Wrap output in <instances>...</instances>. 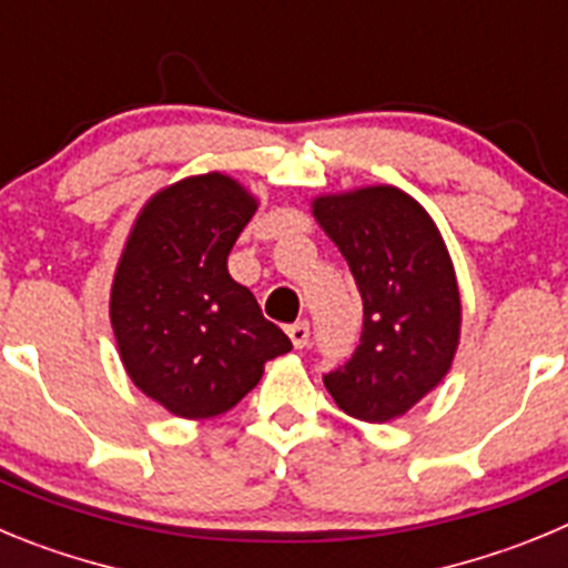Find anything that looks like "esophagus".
Returning a JSON list of instances; mask_svg holds the SVG:
<instances>
[{
  "mask_svg": "<svg viewBox=\"0 0 568 568\" xmlns=\"http://www.w3.org/2000/svg\"><path fill=\"white\" fill-rule=\"evenodd\" d=\"M287 335H290V341H293L295 349H304L310 341V324L307 321H298V324L287 327Z\"/></svg>",
  "mask_w": 568,
  "mask_h": 568,
  "instance_id": "esophagus-1",
  "label": "esophagus"
}]
</instances>
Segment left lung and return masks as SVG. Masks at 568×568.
I'll return each mask as SVG.
<instances>
[{
    "mask_svg": "<svg viewBox=\"0 0 568 568\" xmlns=\"http://www.w3.org/2000/svg\"><path fill=\"white\" fill-rule=\"evenodd\" d=\"M313 215L364 301L358 349L324 386L353 418H400L446 378L460 344V290L444 235L393 184L315 195Z\"/></svg>",
    "mask_w": 568,
    "mask_h": 568,
    "instance_id": "left-lung-1",
    "label": "left lung"
}]
</instances>
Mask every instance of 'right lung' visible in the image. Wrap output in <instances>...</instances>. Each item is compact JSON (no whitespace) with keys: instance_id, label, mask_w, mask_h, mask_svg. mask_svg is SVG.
I'll return each mask as SVG.
<instances>
[{"instance_id":"right-lung-1","label":"right lung","mask_w":568,"mask_h":568,"mask_svg":"<svg viewBox=\"0 0 568 568\" xmlns=\"http://www.w3.org/2000/svg\"><path fill=\"white\" fill-rule=\"evenodd\" d=\"M258 199L227 173L187 175L144 202L124 241L110 324L124 373L170 415L233 409L293 344L230 275L227 255Z\"/></svg>"}]
</instances>
